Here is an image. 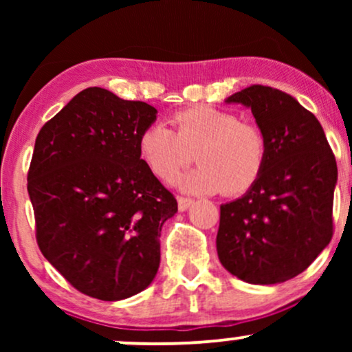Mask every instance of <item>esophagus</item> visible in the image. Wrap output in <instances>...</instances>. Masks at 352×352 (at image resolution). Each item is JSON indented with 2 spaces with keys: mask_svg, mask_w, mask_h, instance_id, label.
Instances as JSON below:
<instances>
[{
  "mask_svg": "<svg viewBox=\"0 0 352 352\" xmlns=\"http://www.w3.org/2000/svg\"><path fill=\"white\" fill-rule=\"evenodd\" d=\"M177 204H179L180 212H185V210H187L190 205L193 204V200L192 199H185V197H179V199H177Z\"/></svg>",
  "mask_w": 352,
  "mask_h": 352,
  "instance_id": "1",
  "label": "esophagus"
}]
</instances>
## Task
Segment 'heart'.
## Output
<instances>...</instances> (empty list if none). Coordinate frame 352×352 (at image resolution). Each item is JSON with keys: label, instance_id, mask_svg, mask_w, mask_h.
I'll use <instances>...</instances> for the list:
<instances>
[{"label": "heart", "instance_id": "b5f03b06", "mask_svg": "<svg viewBox=\"0 0 352 352\" xmlns=\"http://www.w3.org/2000/svg\"><path fill=\"white\" fill-rule=\"evenodd\" d=\"M177 132L152 124L139 135V153L155 177L173 182L192 162L200 165L180 179L193 193L240 195L252 188L263 172L266 140L256 125L240 122L236 114L212 106L182 109L172 117Z\"/></svg>", "mask_w": 352, "mask_h": 352}]
</instances>
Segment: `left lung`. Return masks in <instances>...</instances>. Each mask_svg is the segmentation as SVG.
Listing matches in <instances>:
<instances>
[{"mask_svg":"<svg viewBox=\"0 0 352 352\" xmlns=\"http://www.w3.org/2000/svg\"><path fill=\"white\" fill-rule=\"evenodd\" d=\"M225 102L252 109L266 160L256 184L220 207V263L252 285L292 280L333 236L334 153L314 114L280 89L256 84Z\"/></svg>","mask_w":352,"mask_h":352,"instance_id":"8db88e82","label":"left lung"}]
</instances>
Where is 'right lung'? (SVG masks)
<instances>
[{"mask_svg":"<svg viewBox=\"0 0 352 352\" xmlns=\"http://www.w3.org/2000/svg\"><path fill=\"white\" fill-rule=\"evenodd\" d=\"M157 109L102 87L74 96L36 137L28 172L36 240L80 293L119 301L160 265V232L177 200L144 164L139 135Z\"/></svg>","mask_w":352,"mask_h":352,"instance_id":"obj_1","label":"right lung"}]
</instances>
